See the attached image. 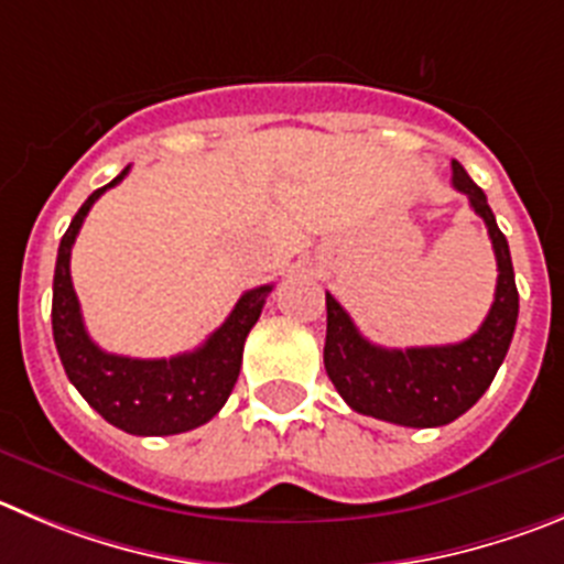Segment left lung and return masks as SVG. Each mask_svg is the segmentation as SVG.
<instances>
[{"label":"left lung","mask_w":564,"mask_h":564,"mask_svg":"<svg viewBox=\"0 0 564 564\" xmlns=\"http://www.w3.org/2000/svg\"><path fill=\"white\" fill-rule=\"evenodd\" d=\"M454 166V188L467 194L470 208L487 225L498 261L496 300L481 328L465 341L436 347H381L359 334L350 314L325 294V372L336 392L354 412L387 420L409 429L448 425L467 412L489 389L503 365L518 325V286L507 236L496 223L481 188L470 181L459 161Z\"/></svg>","instance_id":"obj_1"}]
</instances>
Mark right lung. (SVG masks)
<instances>
[{"instance_id": "add662e5", "label": "right lung", "mask_w": 564, "mask_h": 564, "mask_svg": "<svg viewBox=\"0 0 564 564\" xmlns=\"http://www.w3.org/2000/svg\"><path fill=\"white\" fill-rule=\"evenodd\" d=\"M124 166L108 186L97 188L75 214L57 247L52 283V336L68 381L110 425L135 436H170L208 423L225 406L241 370L245 339L261 317L272 286H256L239 297L230 317L197 350L172 359H130L105 354L83 325L68 258L83 219L99 194L122 183Z\"/></svg>"}]
</instances>
